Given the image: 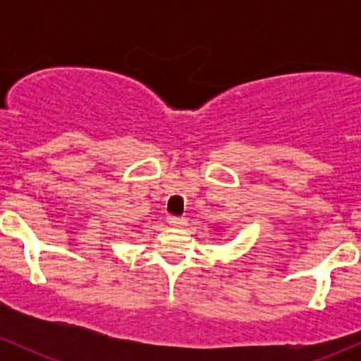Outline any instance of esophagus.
Returning <instances> with one entry per match:
<instances>
[{
	"mask_svg": "<svg viewBox=\"0 0 361 361\" xmlns=\"http://www.w3.org/2000/svg\"><path fill=\"white\" fill-rule=\"evenodd\" d=\"M169 224L173 225V227L180 228L185 225V218L183 216H169Z\"/></svg>",
	"mask_w": 361,
	"mask_h": 361,
	"instance_id": "obj_1",
	"label": "esophagus"
}]
</instances>
